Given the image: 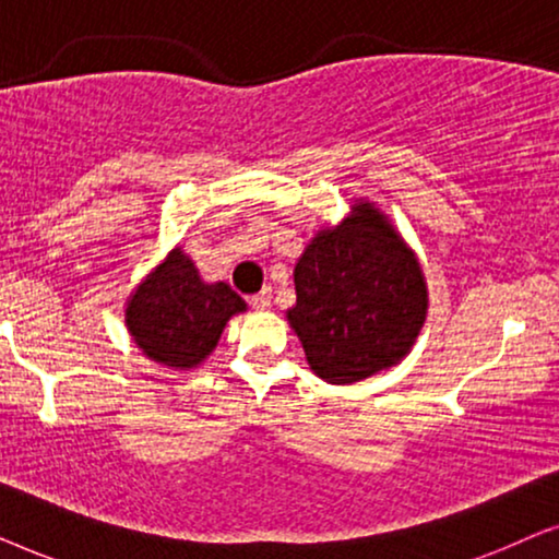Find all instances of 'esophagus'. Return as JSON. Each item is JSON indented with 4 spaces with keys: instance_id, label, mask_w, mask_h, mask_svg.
Masks as SVG:
<instances>
[{
    "instance_id": "obj_1",
    "label": "esophagus",
    "mask_w": 559,
    "mask_h": 559,
    "mask_svg": "<svg viewBox=\"0 0 559 559\" xmlns=\"http://www.w3.org/2000/svg\"><path fill=\"white\" fill-rule=\"evenodd\" d=\"M249 305L254 310H270L272 308V293H270V289H262V293L251 295L249 297Z\"/></svg>"
}]
</instances>
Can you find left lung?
<instances>
[{"label": "left lung", "instance_id": "left-lung-1", "mask_svg": "<svg viewBox=\"0 0 559 559\" xmlns=\"http://www.w3.org/2000/svg\"><path fill=\"white\" fill-rule=\"evenodd\" d=\"M295 293L287 320L328 384H354L400 364L427 316L415 251L369 201L350 205L348 218L308 243Z\"/></svg>", "mask_w": 559, "mask_h": 559}]
</instances>
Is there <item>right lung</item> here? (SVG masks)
Returning <instances> with one entry per match:
<instances>
[{
    "mask_svg": "<svg viewBox=\"0 0 559 559\" xmlns=\"http://www.w3.org/2000/svg\"><path fill=\"white\" fill-rule=\"evenodd\" d=\"M247 302L226 282L201 280L190 257L175 247L127 302V328L152 361L170 369H193L216 348L231 316Z\"/></svg>",
    "mask_w": 559,
    "mask_h": 559,
    "instance_id": "1",
    "label": "right lung"
}]
</instances>
